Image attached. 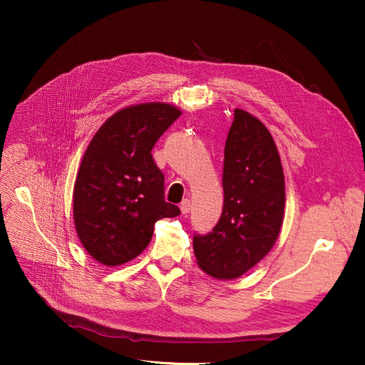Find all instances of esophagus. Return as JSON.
<instances>
[{
  "instance_id": "obj_1",
  "label": "esophagus",
  "mask_w": 365,
  "mask_h": 365,
  "mask_svg": "<svg viewBox=\"0 0 365 365\" xmlns=\"http://www.w3.org/2000/svg\"><path fill=\"white\" fill-rule=\"evenodd\" d=\"M180 212H182V215H187L190 212V201L189 200H183L180 202Z\"/></svg>"
}]
</instances>
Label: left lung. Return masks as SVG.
Instances as JSON below:
<instances>
[{
    "instance_id": "8db88e82",
    "label": "left lung",
    "mask_w": 365,
    "mask_h": 365,
    "mask_svg": "<svg viewBox=\"0 0 365 365\" xmlns=\"http://www.w3.org/2000/svg\"><path fill=\"white\" fill-rule=\"evenodd\" d=\"M222 186V216L212 232L194 237V253L207 275L235 279L272 250L285 205L284 171L271 133L238 108L225 145Z\"/></svg>"
}]
</instances>
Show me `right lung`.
Listing matches in <instances>:
<instances>
[{
  "instance_id": "right-lung-1",
  "label": "right lung",
  "mask_w": 365,
  "mask_h": 365,
  "mask_svg": "<svg viewBox=\"0 0 365 365\" xmlns=\"http://www.w3.org/2000/svg\"><path fill=\"white\" fill-rule=\"evenodd\" d=\"M182 115L149 102L115 112L94 134L73 185V225L86 252L105 266L138 257L155 222L180 215L164 200V175L152 148Z\"/></svg>"
}]
</instances>
